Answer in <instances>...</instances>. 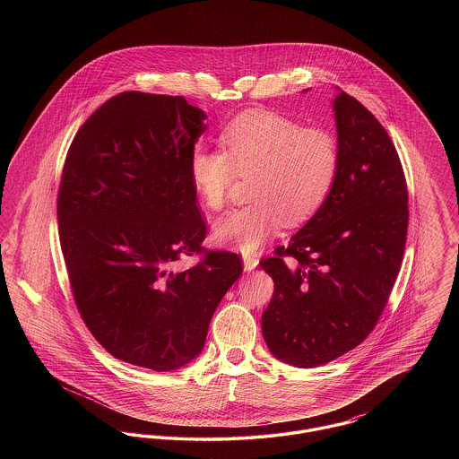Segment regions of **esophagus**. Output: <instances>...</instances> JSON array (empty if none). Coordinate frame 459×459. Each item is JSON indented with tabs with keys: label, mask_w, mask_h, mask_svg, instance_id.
Returning <instances> with one entry per match:
<instances>
[{
	"label": "esophagus",
	"mask_w": 459,
	"mask_h": 459,
	"mask_svg": "<svg viewBox=\"0 0 459 459\" xmlns=\"http://www.w3.org/2000/svg\"><path fill=\"white\" fill-rule=\"evenodd\" d=\"M242 262H244V270H246V272H251V270H255V268L258 266L260 260L256 258V255H244V256H242Z\"/></svg>",
	"instance_id": "obj_1"
}]
</instances>
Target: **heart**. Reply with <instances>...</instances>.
Masks as SVG:
<instances>
[{"label":"heart","mask_w":459,"mask_h":459,"mask_svg":"<svg viewBox=\"0 0 459 459\" xmlns=\"http://www.w3.org/2000/svg\"><path fill=\"white\" fill-rule=\"evenodd\" d=\"M221 148L196 146L189 175L204 204L221 210L238 177L253 175L251 203L215 221V238L256 251L282 225L309 219L327 199L341 165L335 137L275 111H247L220 134Z\"/></svg>","instance_id":"b5f03b06"}]
</instances>
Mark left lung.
<instances>
[{
	"label": "left lung",
	"mask_w": 459,
	"mask_h": 459,
	"mask_svg": "<svg viewBox=\"0 0 459 459\" xmlns=\"http://www.w3.org/2000/svg\"><path fill=\"white\" fill-rule=\"evenodd\" d=\"M341 165L325 203L287 246L260 262L273 279L263 339L289 365L313 368L359 346L377 325L408 234V187L382 124L356 98L333 100Z\"/></svg>",
	"instance_id": "1"
}]
</instances>
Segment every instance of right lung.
I'll use <instances>...</instances> for the list:
<instances>
[{
	"label": "right lung",
	"mask_w": 459,
	"mask_h": 459,
	"mask_svg": "<svg viewBox=\"0 0 459 459\" xmlns=\"http://www.w3.org/2000/svg\"><path fill=\"white\" fill-rule=\"evenodd\" d=\"M204 118L184 96L120 92L75 134L58 187L75 306L111 356L150 370L196 358L242 273L239 255L203 247L189 158ZM184 255L200 260L178 271Z\"/></svg>",
	"instance_id": "right-lung-1"
}]
</instances>
